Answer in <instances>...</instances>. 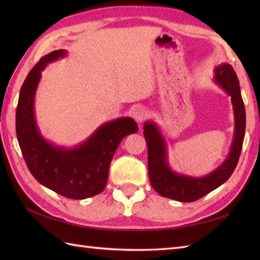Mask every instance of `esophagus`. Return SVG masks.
<instances>
[{
	"mask_svg": "<svg viewBox=\"0 0 260 260\" xmlns=\"http://www.w3.org/2000/svg\"><path fill=\"white\" fill-rule=\"evenodd\" d=\"M147 116H148L147 110L145 108H142V107L136 108L134 110V114H133V117L135 118L137 123H143V121L147 118Z\"/></svg>",
	"mask_w": 260,
	"mask_h": 260,
	"instance_id": "34e87169",
	"label": "esophagus"
}]
</instances>
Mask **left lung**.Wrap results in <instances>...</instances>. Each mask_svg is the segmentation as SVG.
Masks as SVG:
<instances>
[{"label":"left lung","instance_id":"8db88e82","mask_svg":"<svg viewBox=\"0 0 260 260\" xmlns=\"http://www.w3.org/2000/svg\"><path fill=\"white\" fill-rule=\"evenodd\" d=\"M214 81L231 97L235 114V136L229 156L219 168L203 178L173 172L168 164L167 144L157 126L146 121L144 136L147 144L148 176L153 189L162 197L180 202H193L217 189L227 181L237 167L246 131V110L240 93L239 80L233 66L219 64L214 69Z\"/></svg>","mask_w":260,"mask_h":260}]
</instances>
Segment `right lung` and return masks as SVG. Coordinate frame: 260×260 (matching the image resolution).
<instances>
[{
    "instance_id": "obj_1",
    "label": "right lung",
    "mask_w": 260,
    "mask_h": 260,
    "mask_svg": "<svg viewBox=\"0 0 260 260\" xmlns=\"http://www.w3.org/2000/svg\"><path fill=\"white\" fill-rule=\"evenodd\" d=\"M66 54L62 49L50 52L26 76L16 107L15 128L26 167L39 183L62 197L82 200L105 189L119 143L125 136L136 133L139 127L131 117L108 121L71 150L54 146L43 139L35 118L36 90L46 66Z\"/></svg>"
}]
</instances>
